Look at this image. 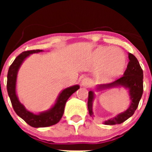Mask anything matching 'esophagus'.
Wrapping results in <instances>:
<instances>
[{
    "mask_svg": "<svg viewBox=\"0 0 152 152\" xmlns=\"http://www.w3.org/2000/svg\"><path fill=\"white\" fill-rule=\"evenodd\" d=\"M81 85L83 87H89L90 86V80L88 78H84L81 81Z\"/></svg>",
    "mask_w": 152,
    "mask_h": 152,
    "instance_id": "obj_1",
    "label": "esophagus"
}]
</instances>
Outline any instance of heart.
Wrapping results in <instances>:
<instances>
[{
    "label": "heart",
    "instance_id": "obj_1",
    "mask_svg": "<svg viewBox=\"0 0 152 152\" xmlns=\"http://www.w3.org/2000/svg\"><path fill=\"white\" fill-rule=\"evenodd\" d=\"M96 59L100 68L98 77L103 80H110L123 74L126 59L121 50L110 48H101L96 52Z\"/></svg>",
    "mask_w": 152,
    "mask_h": 152
}]
</instances>
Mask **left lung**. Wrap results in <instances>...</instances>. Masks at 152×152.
<instances>
[{"instance_id":"obj_1","label":"left lung","mask_w":152,"mask_h":152,"mask_svg":"<svg viewBox=\"0 0 152 152\" xmlns=\"http://www.w3.org/2000/svg\"><path fill=\"white\" fill-rule=\"evenodd\" d=\"M129 61L127 65V68L125 71L124 74L121 77H119L116 80L112 83L107 84L99 85L98 89H104L110 88L116 86H123L126 88H128L129 92L131 103L130 106L125 112L118 114L116 117L108 119L104 122L105 125H116L121 124L126 119L131 117L136 110L139 106V101L143 93V71L139 64V61L135 56L131 53H129ZM94 98V94L93 91H89L88 93V107L89 114L91 116H94L92 110L93 100Z\"/></svg>"}]
</instances>
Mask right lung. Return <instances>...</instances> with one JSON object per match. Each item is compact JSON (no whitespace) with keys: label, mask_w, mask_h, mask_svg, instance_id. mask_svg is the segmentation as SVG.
<instances>
[{"label":"right lung","mask_w":152,"mask_h":152,"mask_svg":"<svg viewBox=\"0 0 152 152\" xmlns=\"http://www.w3.org/2000/svg\"><path fill=\"white\" fill-rule=\"evenodd\" d=\"M42 52V50H29L22 52L19 55L15 60L13 61L9 68L7 73V89L8 95L11 101L12 106L20 118L32 127L39 128V127H47L55 125L60 121L64 113V106L68 98L72 96V94L80 88L79 85H75L70 88L63 90L59 94L55 105L45 112L40 113L39 114H34L33 113L26 110L20 102L19 101L18 97L16 94V81L18 70L21 64L26 57L33 53H38Z\"/></svg>","instance_id":"1"}]
</instances>
